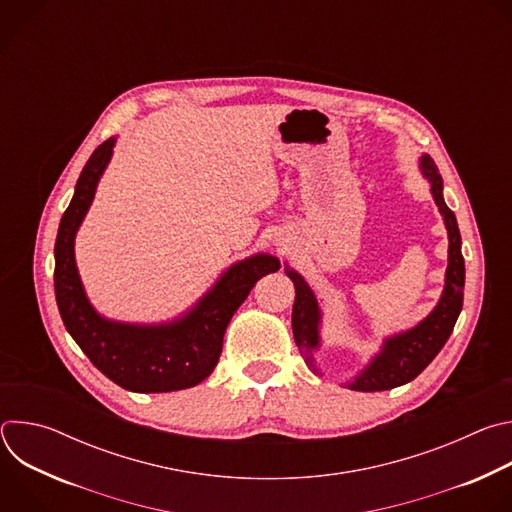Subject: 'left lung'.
Instances as JSON below:
<instances>
[{
	"mask_svg": "<svg viewBox=\"0 0 512 512\" xmlns=\"http://www.w3.org/2000/svg\"><path fill=\"white\" fill-rule=\"evenodd\" d=\"M417 164L421 176L429 182V192L448 231V267L444 291L435 308L421 322L383 338L379 352L373 354V358L350 381L344 383L352 391H387L413 381L435 358V354L444 348L462 312L466 267L456 214L444 200V180L435 162L423 154ZM285 275L294 281L296 287V302L294 312H291V328H294L296 344L308 367L314 373H320L316 352L322 348V308L308 281L287 263Z\"/></svg>",
	"mask_w": 512,
	"mask_h": 512,
	"instance_id": "8db88e82",
	"label": "left lung"
}]
</instances>
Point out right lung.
I'll list each match as a JSON object with an SVG mask.
<instances>
[{
  "mask_svg": "<svg viewBox=\"0 0 512 512\" xmlns=\"http://www.w3.org/2000/svg\"><path fill=\"white\" fill-rule=\"evenodd\" d=\"M115 143L117 137H109L93 152L62 214L54 245L58 312L72 340L115 385L133 393L188 389L214 371L233 314L253 285L281 263L269 253H255L229 265L196 304L166 322H121L99 314L79 275L75 239L113 158Z\"/></svg>",
  "mask_w": 512,
  "mask_h": 512,
  "instance_id": "1",
  "label": "right lung"
}]
</instances>
